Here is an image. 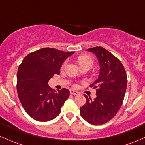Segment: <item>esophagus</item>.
Instances as JSON below:
<instances>
[{"label":"esophagus","instance_id":"obj_1","mask_svg":"<svg viewBox=\"0 0 145 145\" xmlns=\"http://www.w3.org/2000/svg\"><path fill=\"white\" fill-rule=\"evenodd\" d=\"M69 92H70V94H74V95H78V94H79V92H78L74 90V89H70Z\"/></svg>","mask_w":145,"mask_h":145}]
</instances>
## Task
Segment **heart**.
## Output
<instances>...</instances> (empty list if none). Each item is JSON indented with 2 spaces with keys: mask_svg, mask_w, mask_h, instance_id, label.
<instances>
[{
  "mask_svg": "<svg viewBox=\"0 0 145 145\" xmlns=\"http://www.w3.org/2000/svg\"><path fill=\"white\" fill-rule=\"evenodd\" d=\"M78 62L82 68L85 67H88L91 68L94 65V60L91 56H88V55H81L79 56L78 57ZM67 63V62L65 61L62 64V67L66 66Z\"/></svg>",
  "mask_w": 145,
  "mask_h": 145,
  "instance_id": "obj_1",
  "label": "heart"
}]
</instances>
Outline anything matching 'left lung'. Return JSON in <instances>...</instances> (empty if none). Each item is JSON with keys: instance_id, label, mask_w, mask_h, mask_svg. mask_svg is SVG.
<instances>
[{"instance_id": "1", "label": "left lung", "mask_w": 145, "mask_h": 145, "mask_svg": "<svg viewBox=\"0 0 145 145\" xmlns=\"http://www.w3.org/2000/svg\"><path fill=\"white\" fill-rule=\"evenodd\" d=\"M99 63L98 78L90 85L97 89V97L92 100L85 95L86 103L80 108L82 117L89 124L101 125L115 116L121 106L127 85L124 66L117 57L101 46L88 48Z\"/></svg>"}]
</instances>
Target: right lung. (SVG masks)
<instances>
[{
  "mask_svg": "<svg viewBox=\"0 0 145 145\" xmlns=\"http://www.w3.org/2000/svg\"><path fill=\"white\" fill-rule=\"evenodd\" d=\"M74 53L43 48L29 53L19 65L18 96L25 112L34 120L47 121L60 113L69 91L53 90L48 82L54 74H60L63 62Z\"/></svg>",
  "mask_w": 145,
  "mask_h": 145,
  "instance_id": "right-lung-1",
  "label": "right lung"
}]
</instances>
